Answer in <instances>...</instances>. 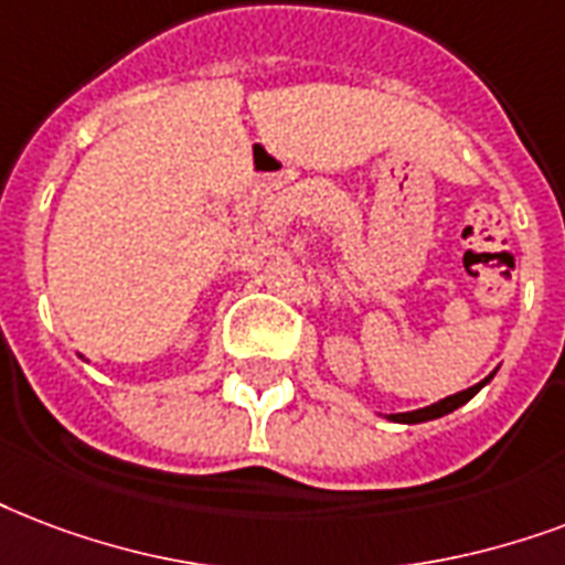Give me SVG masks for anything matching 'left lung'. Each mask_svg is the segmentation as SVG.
<instances>
[{
  "label": "left lung",
  "mask_w": 565,
  "mask_h": 565,
  "mask_svg": "<svg viewBox=\"0 0 565 565\" xmlns=\"http://www.w3.org/2000/svg\"><path fill=\"white\" fill-rule=\"evenodd\" d=\"M492 379H494V373H489L483 382L465 387V391H459V394H450V397L438 399V403H433V406L415 408V412H397V415H385V417L387 420H394V424H424V420H436V417H445V415H450V412H456L459 406H465V403H468V399H471L473 394L480 391V387L489 385Z\"/></svg>",
  "instance_id": "8db88e82"
}]
</instances>
